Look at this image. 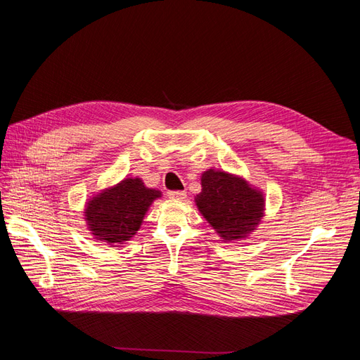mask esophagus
<instances>
[{
  "instance_id": "obj_1",
  "label": "esophagus",
  "mask_w": 360,
  "mask_h": 360,
  "mask_svg": "<svg viewBox=\"0 0 360 360\" xmlns=\"http://www.w3.org/2000/svg\"><path fill=\"white\" fill-rule=\"evenodd\" d=\"M168 198H171V200H177V201H183L184 198H186V192L169 191V192H168Z\"/></svg>"
}]
</instances>
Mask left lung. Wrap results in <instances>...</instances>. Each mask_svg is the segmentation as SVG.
<instances>
[{
	"label": "left lung",
	"mask_w": 360,
	"mask_h": 360,
	"mask_svg": "<svg viewBox=\"0 0 360 360\" xmlns=\"http://www.w3.org/2000/svg\"><path fill=\"white\" fill-rule=\"evenodd\" d=\"M197 205L202 216L225 240H237L255 230L263 217L264 200L258 191L224 171L209 169L201 177Z\"/></svg>",
	"instance_id": "obj_1"
}]
</instances>
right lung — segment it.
Segmentation results:
<instances>
[{
	"label": "right lung",
	"instance_id": "add662e5",
	"mask_svg": "<svg viewBox=\"0 0 360 360\" xmlns=\"http://www.w3.org/2000/svg\"><path fill=\"white\" fill-rule=\"evenodd\" d=\"M159 197V191L146 188L139 179H126L89 202L86 222L99 240L123 243L135 236L150 204Z\"/></svg>",
	"mask_w": 360,
	"mask_h": 360
}]
</instances>
